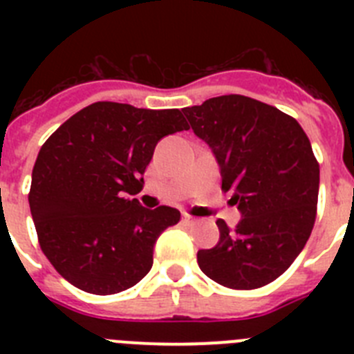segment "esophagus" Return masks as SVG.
I'll use <instances>...</instances> for the list:
<instances>
[{
  "label": "esophagus",
  "instance_id": "1",
  "mask_svg": "<svg viewBox=\"0 0 354 354\" xmlns=\"http://www.w3.org/2000/svg\"><path fill=\"white\" fill-rule=\"evenodd\" d=\"M183 220H184V223H187V225L196 223L195 218H193V216H189V214H184V216H183Z\"/></svg>",
  "mask_w": 354,
  "mask_h": 354
}]
</instances>
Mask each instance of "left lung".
<instances>
[{
  "instance_id": "1",
  "label": "left lung",
  "mask_w": 354,
  "mask_h": 354,
  "mask_svg": "<svg viewBox=\"0 0 354 354\" xmlns=\"http://www.w3.org/2000/svg\"><path fill=\"white\" fill-rule=\"evenodd\" d=\"M193 133L212 150L221 189L241 220H223L214 248L198 250L200 270L230 289H257L277 280L310 237L317 211L319 165L298 122L245 95L212 97L184 108Z\"/></svg>"
}]
</instances>
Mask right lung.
Masks as SVG:
<instances>
[{"instance_id": "obj_1", "label": "right lung", "mask_w": 354, "mask_h": 354, "mask_svg": "<svg viewBox=\"0 0 354 354\" xmlns=\"http://www.w3.org/2000/svg\"><path fill=\"white\" fill-rule=\"evenodd\" d=\"M187 129L179 109L93 102L44 143L28 202L40 248L67 282L104 296L149 273L156 241L180 212L131 195L142 192L159 140Z\"/></svg>"}]
</instances>
